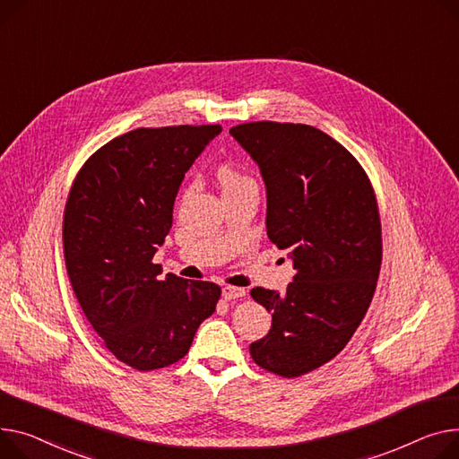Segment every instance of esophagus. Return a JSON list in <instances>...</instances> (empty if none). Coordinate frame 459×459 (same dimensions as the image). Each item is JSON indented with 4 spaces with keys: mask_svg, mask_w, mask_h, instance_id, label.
<instances>
[{
    "mask_svg": "<svg viewBox=\"0 0 459 459\" xmlns=\"http://www.w3.org/2000/svg\"><path fill=\"white\" fill-rule=\"evenodd\" d=\"M221 295H223L225 300H232V299H239V297L246 295V290H243V288H236V286H225V288L221 290Z\"/></svg>",
    "mask_w": 459,
    "mask_h": 459,
    "instance_id": "34e87169",
    "label": "esophagus"
}]
</instances>
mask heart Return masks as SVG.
Returning a JSON list of instances; mask_svg holds the SVG:
<instances>
[{
  "instance_id": "heart-1",
  "label": "heart",
  "mask_w": 459,
  "mask_h": 459,
  "mask_svg": "<svg viewBox=\"0 0 459 459\" xmlns=\"http://www.w3.org/2000/svg\"><path fill=\"white\" fill-rule=\"evenodd\" d=\"M220 182H221V186L225 190V188H234V186H239V185H246V182H251V180L246 178V177H241L234 169L225 168V169L220 171Z\"/></svg>"
}]
</instances>
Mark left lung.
<instances>
[{"instance_id": "8db88e82", "label": "left lung", "mask_w": 459, "mask_h": 459, "mask_svg": "<svg viewBox=\"0 0 459 459\" xmlns=\"http://www.w3.org/2000/svg\"><path fill=\"white\" fill-rule=\"evenodd\" d=\"M230 134L260 168L267 236L295 269L282 293L251 290L271 328L249 351L295 378L342 352L369 308L382 262L377 199L358 160L316 127L255 121Z\"/></svg>"}]
</instances>
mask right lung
Instances as JSON below:
<instances>
[{
  "instance_id": "obj_1",
  "label": "right lung",
  "mask_w": 459,
  "mask_h": 459,
  "mask_svg": "<svg viewBox=\"0 0 459 459\" xmlns=\"http://www.w3.org/2000/svg\"><path fill=\"white\" fill-rule=\"evenodd\" d=\"M220 126L134 129L91 155L65 212V258L81 308L107 349L152 371L185 358L221 290L152 264L186 171Z\"/></svg>"
}]
</instances>
